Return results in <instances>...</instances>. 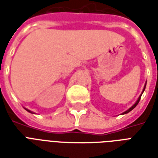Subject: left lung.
Wrapping results in <instances>:
<instances>
[{"label": "left lung", "instance_id": "8db88e82", "mask_svg": "<svg viewBox=\"0 0 158 158\" xmlns=\"http://www.w3.org/2000/svg\"><path fill=\"white\" fill-rule=\"evenodd\" d=\"M146 85H145V86H144V89H143L142 93H141V95H140V96H139V98H138V100H137V101H136V102L135 103V104H134V105H133V106H131V107H130V108H129V109L127 110V111H125V112H124V113H123V114H126V113H129V112H130V111H132V110L134 109V108H135V106H137V105H138V103H139V100H140V97H141V96H142L143 92H144V90H145V89H146Z\"/></svg>", "mask_w": 158, "mask_h": 158}]
</instances>
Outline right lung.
Instances as JSON below:
<instances>
[{
	"label": "right lung",
	"instance_id": "1",
	"mask_svg": "<svg viewBox=\"0 0 158 158\" xmlns=\"http://www.w3.org/2000/svg\"><path fill=\"white\" fill-rule=\"evenodd\" d=\"M25 110H26V111H28V112H29V113H33V112H31V111H29V109H26V108H25Z\"/></svg>",
	"mask_w": 158,
	"mask_h": 158
}]
</instances>
